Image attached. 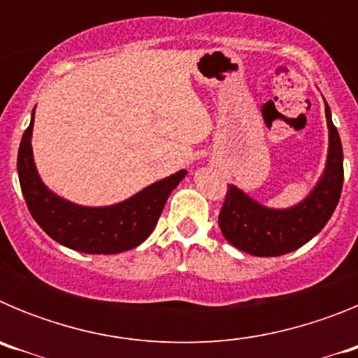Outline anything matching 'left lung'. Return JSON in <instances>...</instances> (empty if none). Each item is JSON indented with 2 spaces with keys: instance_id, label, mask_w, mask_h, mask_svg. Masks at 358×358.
Here are the masks:
<instances>
[{
  "instance_id": "left-lung-1",
  "label": "left lung",
  "mask_w": 358,
  "mask_h": 358,
  "mask_svg": "<svg viewBox=\"0 0 358 358\" xmlns=\"http://www.w3.org/2000/svg\"><path fill=\"white\" fill-rule=\"evenodd\" d=\"M328 123V156L324 172L301 202L276 210L249 197L235 185H227L218 226L224 238L252 256H281L314 238L327 226L341 199L344 181L343 145L324 100Z\"/></svg>"
}]
</instances>
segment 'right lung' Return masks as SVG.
<instances>
[{
  "mask_svg": "<svg viewBox=\"0 0 358 358\" xmlns=\"http://www.w3.org/2000/svg\"><path fill=\"white\" fill-rule=\"evenodd\" d=\"M34 113L17 152L21 192L31 217L46 235L85 255H116L138 248L156 227L166 199L188 172L179 170L110 206H80L53 194L34 163Z\"/></svg>",
  "mask_w": 358,
  "mask_h": 358,
  "instance_id": "obj_1",
  "label": "right lung"
}]
</instances>
